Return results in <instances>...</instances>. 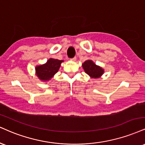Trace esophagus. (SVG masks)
<instances>
[{
	"instance_id": "1",
	"label": "esophagus",
	"mask_w": 145,
	"mask_h": 145,
	"mask_svg": "<svg viewBox=\"0 0 145 145\" xmlns=\"http://www.w3.org/2000/svg\"><path fill=\"white\" fill-rule=\"evenodd\" d=\"M70 59H71V61H75L76 60V57H74V58H71Z\"/></svg>"
}]
</instances>
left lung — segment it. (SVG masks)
<instances>
[{
	"mask_svg": "<svg viewBox=\"0 0 145 145\" xmlns=\"http://www.w3.org/2000/svg\"><path fill=\"white\" fill-rule=\"evenodd\" d=\"M82 67L88 76L93 78H100L104 73V69L91 60H87L82 64Z\"/></svg>",
	"mask_w": 145,
	"mask_h": 145,
	"instance_id": "obj_1",
	"label": "left lung"
}]
</instances>
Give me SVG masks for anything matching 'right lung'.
Here are the masks:
<instances>
[{
  "label": "right lung",
  "instance_id": "1",
  "mask_svg": "<svg viewBox=\"0 0 145 145\" xmlns=\"http://www.w3.org/2000/svg\"><path fill=\"white\" fill-rule=\"evenodd\" d=\"M63 61L50 58L45 64L36 66V73L38 78L42 81H47L53 77L58 71L61 63Z\"/></svg>",
  "mask_w": 145,
  "mask_h": 145
}]
</instances>
